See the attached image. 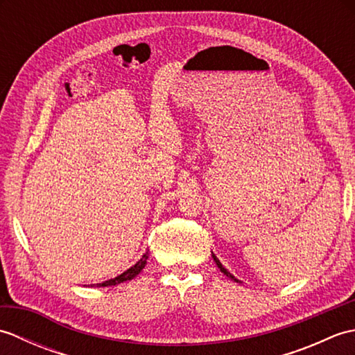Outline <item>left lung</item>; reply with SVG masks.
Here are the masks:
<instances>
[{"label": "left lung", "mask_w": 355, "mask_h": 355, "mask_svg": "<svg viewBox=\"0 0 355 355\" xmlns=\"http://www.w3.org/2000/svg\"><path fill=\"white\" fill-rule=\"evenodd\" d=\"M212 258H214V261L216 262V266H218V268H220V270L223 271V273H224L225 276H227V277H230V279H232V281H235V282H239V281H238V279H236L235 276H233V275H230V273H229V271H227V270H225V268H224V267L221 266V262H220V259H218V258H216V256H215L214 253H212Z\"/></svg>", "instance_id": "1"}]
</instances>
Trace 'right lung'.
<instances>
[{
  "label": "right lung",
  "mask_w": 355,
  "mask_h": 355,
  "mask_svg": "<svg viewBox=\"0 0 355 355\" xmlns=\"http://www.w3.org/2000/svg\"><path fill=\"white\" fill-rule=\"evenodd\" d=\"M148 252L141 256V259L135 263V266H132L130 270H126L125 273H122V275H119L117 277H114V279H110V281H105V282H102V284H97L99 286H111V285H117V284H122V282H125V281H131V279H134L135 276H137L140 271L145 268V266H146V259H148Z\"/></svg>",
  "instance_id": "1"
}]
</instances>
